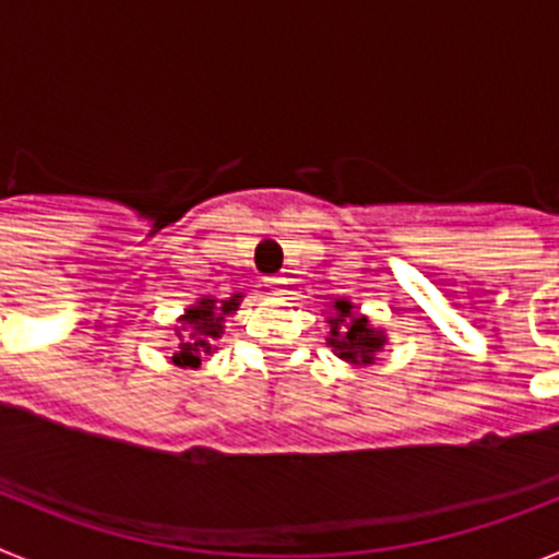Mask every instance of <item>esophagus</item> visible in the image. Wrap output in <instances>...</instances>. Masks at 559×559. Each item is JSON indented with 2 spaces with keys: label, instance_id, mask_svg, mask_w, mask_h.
Segmentation results:
<instances>
[{
  "label": "esophagus",
  "instance_id": "obj_1",
  "mask_svg": "<svg viewBox=\"0 0 559 559\" xmlns=\"http://www.w3.org/2000/svg\"><path fill=\"white\" fill-rule=\"evenodd\" d=\"M265 283H271V285H283L285 280H283V276H269V280H265Z\"/></svg>",
  "mask_w": 559,
  "mask_h": 559
}]
</instances>
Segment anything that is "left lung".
I'll use <instances>...</instances> for the list:
<instances>
[{
    "label": "left lung",
    "instance_id": "1",
    "mask_svg": "<svg viewBox=\"0 0 559 559\" xmlns=\"http://www.w3.org/2000/svg\"><path fill=\"white\" fill-rule=\"evenodd\" d=\"M330 335L328 344L341 355V358L353 360V364H372L374 353L383 347V335L369 328L367 316H358L353 305L338 299L333 305V313L328 316Z\"/></svg>",
    "mask_w": 559,
    "mask_h": 559
}]
</instances>
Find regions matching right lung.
Returning <instances> with one entry per match:
<instances>
[{
	"mask_svg": "<svg viewBox=\"0 0 559 559\" xmlns=\"http://www.w3.org/2000/svg\"><path fill=\"white\" fill-rule=\"evenodd\" d=\"M240 305V296H231V299H201L195 308L187 310V316L181 319L185 322V333H179V353L173 355V364L179 367H199L201 358L212 353V341L221 338L224 333V319L237 310Z\"/></svg>",
	"mask_w": 559,
	"mask_h": 559,
	"instance_id": "1",
	"label": "right lung"
}]
</instances>
